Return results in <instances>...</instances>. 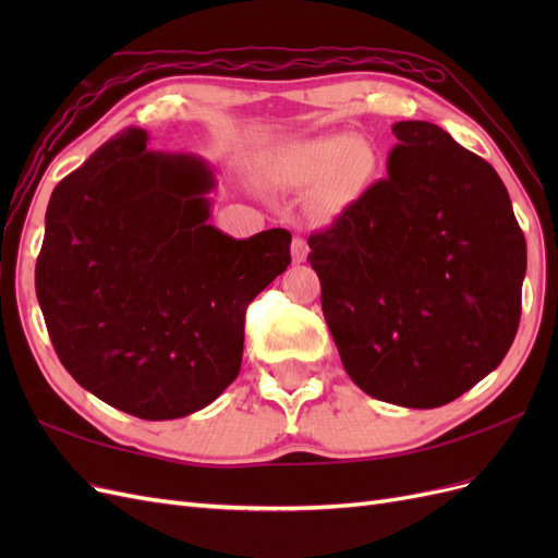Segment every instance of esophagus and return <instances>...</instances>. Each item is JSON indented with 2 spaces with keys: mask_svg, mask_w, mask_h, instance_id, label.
I'll use <instances>...</instances> for the list:
<instances>
[{
  "mask_svg": "<svg viewBox=\"0 0 558 558\" xmlns=\"http://www.w3.org/2000/svg\"><path fill=\"white\" fill-rule=\"evenodd\" d=\"M291 253H293V263H305L307 253H310V246H307V242L302 240V238H295L291 242Z\"/></svg>",
  "mask_w": 558,
  "mask_h": 558,
  "instance_id": "esophagus-1",
  "label": "esophagus"
}]
</instances>
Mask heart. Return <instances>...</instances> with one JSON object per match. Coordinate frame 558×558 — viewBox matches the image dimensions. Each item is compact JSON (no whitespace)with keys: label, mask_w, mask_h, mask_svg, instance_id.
<instances>
[{"label":"heart","mask_w":558,"mask_h":558,"mask_svg":"<svg viewBox=\"0 0 558 558\" xmlns=\"http://www.w3.org/2000/svg\"><path fill=\"white\" fill-rule=\"evenodd\" d=\"M369 156L351 137H324L298 144L279 160V177L291 185H312L324 178L320 197L332 207H342L363 189Z\"/></svg>","instance_id":"1"}]
</instances>
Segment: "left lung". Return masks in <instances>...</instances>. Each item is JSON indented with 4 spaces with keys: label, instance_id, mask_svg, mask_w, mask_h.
Returning <instances> with one entry per match:
<instances>
[{
    "label": "left lung",
    "instance_id": "8db88e82",
    "mask_svg": "<svg viewBox=\"0 0 558 558\" xmlns=\"http://www.w3.org/2000/svg\"><path fill=\"white\" fill-rule=\"evenodd\" d=\"M388 177L314 232L307 260L347 375L400 408H440L510 351L526 240L508 189L426 121L393 125Z\"/></svg>",
    "mask_w": 558,
    "mask_h": 558
}]
</instances>
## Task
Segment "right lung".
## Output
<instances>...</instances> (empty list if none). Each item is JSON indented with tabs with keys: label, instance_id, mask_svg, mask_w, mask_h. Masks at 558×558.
I'll use <instances>...</instances> for the list:
<instances>
[{
	"label": "right lung",
	"instance_id": "add662e5",
	"mask_svg": "<svg viewBox=\"0 0 558 558\" xmlns=\"http://www.w3.org/2000/svg\"><path fill=\"white\" fill-rule=\"evenodd\" d=\"M128 128L64 177L35 283L60 363L111 408L165 421L240 375L248 302L291 265V232L232 240L207 223V165Z\"/></svg>",
	"mask_w": 558,
	"mask_h": 558
}]
</instances>
